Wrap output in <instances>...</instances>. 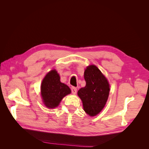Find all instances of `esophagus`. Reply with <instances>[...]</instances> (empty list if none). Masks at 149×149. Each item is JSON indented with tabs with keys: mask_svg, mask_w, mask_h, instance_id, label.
I'll list each match as a JSON object with an SVG mask.
<instances>
[{
	"mask_svg": "<svg viewBox=\"0 0 149 149\" xmlns=\"http://www.w3.org/2000/svg\"><path fill=\"white\" fill-rule=\"evenodd\" d=\"M71 93L73 94H75L76 93V92H77V88L74 87V86L71 88Z\"/></svg>",
	"mask_w": 149,
	"mask_h": 149,
	"instance_id": "esophagus-1",
	"label": "esophagus"
}]
</instances>
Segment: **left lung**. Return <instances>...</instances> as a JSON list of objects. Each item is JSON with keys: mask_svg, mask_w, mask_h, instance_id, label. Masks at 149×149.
<instances>
[{"mask_svg": "<svg viewBox=\"0 0 149 149\" xmlns=\"http://www.w3.org/2000/svg\"><path fill=\"white\" fill-rule=\"evenodd\" d=\"M84 88L78 91L84 111L95 116L104 107L109 94V84L105 76L95 65H90L84 71Z\"/></svg>", "mask_w": 149, "mask_h": 149, "instance_id": "8db88e82", "label": "left lung"}]
</instances>
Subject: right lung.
<instances>
[{
    "instance_id": "right-lung-1",
    "label": "right lung",
    "mask_w": 149,
    "mask_h": 149,
    "mask_svg": "<svg viewBox=\"0 0 149 149\" xmlns=\"http://www.w3.org/2000/svg\"><path fill=\"white\" fill-rule=\"evenodd\" d=\"M70 93L71 89L60 82V77L55 70L49 71L43 79L41 94L45 105L48 108L57 107L62 99Z\"/></svg>"
}]
</instances>
